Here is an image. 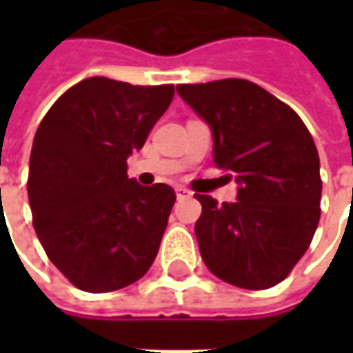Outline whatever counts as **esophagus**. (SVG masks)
Instances as JSON below:
<instances>
[{
  "instance_id": "obj_1",
  "label": "esophagus",
  "mask_w": 353,
  "mask_h": 353,
  "mask_svg": "<svg viewBox=\"0 0 353 353\" xmlns=\"http://www.w3.org/2000/svg\"><path fill=\"white\" fill-rule=\"evenodd\" d=\"M176 194L177 199H191L192 192L189 189H185V187H176Z\"/></svg>"
}]
</instances>
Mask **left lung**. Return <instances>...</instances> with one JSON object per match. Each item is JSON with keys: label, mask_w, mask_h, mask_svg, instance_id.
Instances as JSON below:
<instances>
[{"label": "left lung", "mask_w": 353, "mask_h": 353, "mask_svg": "<svg viewBox=\"0 0 353 353\" xmlns=\"http://www.w3.org/2000/svg\"><path fill=\"white\" fill-rule=\"evenodd\" d=\"M214 136V162L238 183L236 200L196 194L194 225L210 272L242 289L288 278L318 229L321 177L310 132L288 103L245 79L177 85Z\"/></svg>", "instance_id": "1"}]
</instances>
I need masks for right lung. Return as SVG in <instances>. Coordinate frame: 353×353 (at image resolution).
I'll use <instances>...</instances> for the list:
<instances>
[{"label": "right lung", "instance_id": "right-lung-1", "mask_svg": "<svg viewBox=\"0 0 353 353\" xmlns=\"http://www.w3.org/2000/svg\"><path fill=\"white\" fill-rule=\"evenodd\" d=\"M172 98L174 85L88 77L43 117L28 199L43 250L75 288L115 291L153 265L176 192L130 179L126 159L143 147Z\"/></svg>", "mask_w": 353, "mask_h": 353}]
</instances>
